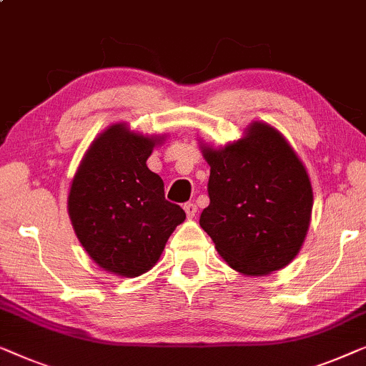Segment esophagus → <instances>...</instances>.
Segmentation results:
<instances>
[{
  "label": "esophagus",
  "instance_id": "34e87169",
  "mask_svg": "<svg viewBox=\"0 0 366 366\" xmlns=\"http://www.w3.org/2000/svg\"><path fill=\"white\" fill-rule=\"evenodd\" d=\"M184 210L185 214H187L189 219H194L195 215H197V205H195L194 202H187L184 205Z\"/></svg>",
  "mask_w": 366,
  "mask_h": 366
}]
</instances>
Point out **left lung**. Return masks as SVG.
<instances>
[{
  "label": "left lung",
  "instance_id": "left-lung-1",
  "mask_svg": "<svg viewBox=\"0 0 366 366\" xmlns=\"http://www.w3.org/2000/svg\"><path fill=\"white\" fill-rule=\"evenodd\" d=\"M210 204L200 227L220 257L244 275H267L295 259L310 225L308 174L284 136L254 122L224 149L204 147Z\"/></svg>",
  "mask_w": 366,
  "mask_h": 366
}]
</instances>
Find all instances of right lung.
I'll return each mask as SVG.
<instances>
[{
	"label": "right lung",
	"instance_id": "right-lung-1",
	"mask_svg": "<svg viewBox=\"0 0 366 366\" xmlns=\"http://www.w3.org/2000/svg\"><path fill=\"white\" fill-rule=\"evenodd\" d=\"M159 141L111 126L91 144L71 184L74 232L91 259L116 275L137 277L154 267L185 219L146 166Z\"/></svg>",
	"mask_w": 366,
	"mask_h": 366
}]
</instances>
